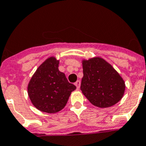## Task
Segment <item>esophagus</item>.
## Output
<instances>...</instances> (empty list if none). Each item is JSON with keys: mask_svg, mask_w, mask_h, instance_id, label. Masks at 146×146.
<instances>
[{"mask_svg": "<svg viewBox=\"0 0 146 146\" xmlns=\"http://www.w3.org/2000/svg\"><path fill=\"white\" fill-rule=\"evenodd\" d=\"M74 85H75V86H76V88H77V89L78 90L80 88V85H81V82H80V81H77V82L74 83Z\"/></svg>", "mask_w": 146, "mask_h": 146, "instance_id": "34e87169", "label": "esophagus"}]
</instances>
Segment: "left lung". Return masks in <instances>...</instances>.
I'll return each instance as SVG.
<instances>
[{
    "instance_id": "left-lung-1",
    "label": "left lung",
    "mask_w": 146,
    "mask_h": 146,
    "mask_svg": "<svg viewBox=\"0 0 146 146\" xmlns=\"http://www.w3.org/2000/svg\"><path fill=\"white\" fill-rule=\"evenodd\" d=\"M82 67L81 90L92 105L108 108L121 100L125 89V82L109 63L95 57L83 60Z\"/></svg>"
}]
</instances>
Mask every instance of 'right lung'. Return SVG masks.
<instances>
[{"mask_svg": "<svg viewBox=\"0 0 146 146\" xmlns=\"http://www.w3.org/2000/svg\"><path fill=\"white\" fill-rule=\"evenodd\" d=\"M59 61L54 57L46 59L36 70L27 85L33 106L47 113H56L64 108L71 93L76 89L65 74L58 70Z\"/></svg>", "mask_w": 146, "mask_h": 146, "instance_id": "obj_1", "label": "right lung"}]
</instances>
